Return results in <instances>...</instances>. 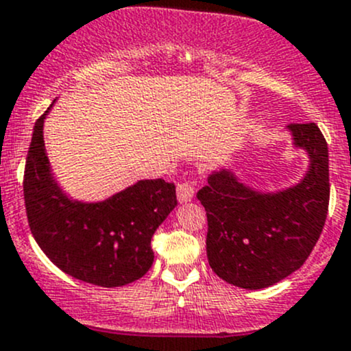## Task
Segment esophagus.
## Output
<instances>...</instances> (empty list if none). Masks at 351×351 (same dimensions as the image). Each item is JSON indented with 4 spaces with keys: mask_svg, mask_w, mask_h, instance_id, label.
I'll return each mask as SVG.
<instances>
[{
    "mask_svg": "<svg viewBox=\"0 0 351 351\" xmlns=\"http://www.w3.org/2000/svg\"><path fill=\"white\" fill-rule=\"evenodd\" d=\"M177 197L180 202H187L194 197V182L193 180H180L177 184Z\"/></svg>",
    "mask_w": 351,
    "mask_h": 351,
    "instance_id": "obj_1",
    "label": "esophagus"
}]
</instances>
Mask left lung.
<instances>
[{
  "instance_id": "1",
  "label": "left lung",
  "mask_w": 351,
  "mask_h": 351,
  "mask_svg": "<svg viewBox=\"0 0 351 351\" xmlns=\"http://www.w3.org/2000/svg\"><path fill=\"white\" fill-rule=\"evenodd\" d=\"M294 145L309 154L308 174L294 187L263 194L221 169L197 193L206 209L208 262L241 289H263L302 267L319 240L330 204L328 143L316 123H291Z\"/></svg>"
}]
</instances>
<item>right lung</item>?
Instances as JSON below:
<instances>
[{"label":"right lung","mask_w":351,"mask_h":351,"mask_svg":"<svg viewBox=\"0 0 351 351\" xmlns=\"http://www.w3.org/2000/svg\"><path fill=\"white\" fill-rule=\"evenodd\" d=\"M49 110L35 123L25 164L32 234L43 254L74 279L101 287L138 280L154 263L155 230L177 206L176 186L164 179L138 180L103 202L69 199L50 174L45 154L43 120Z\"/></svg>","instance_id":"add662e5"}]
</instances>
